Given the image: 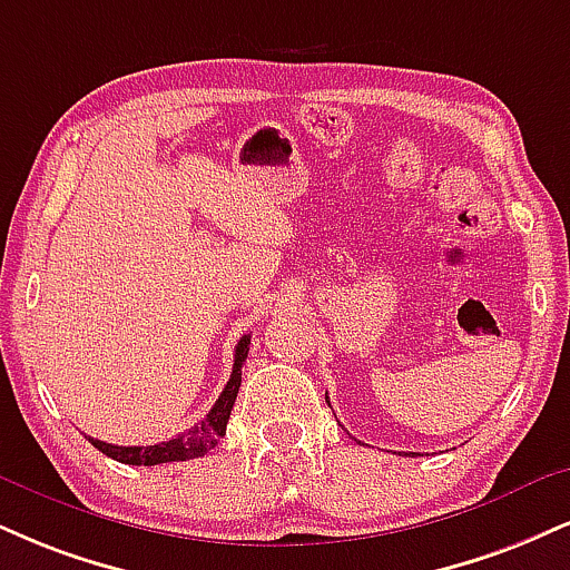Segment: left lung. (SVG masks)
I'll return each mask as SVG.
<instances>
[{"label": "left lung", "instance_id": "obj_1", "mask_svg": "<svg viewBox=\"0 0 570 570\" xmlns=\"http://www.w3.org/2000/svg\"><path fill=\"white\" fill-rule=\"evenodd\" d=\"M326 403H328V395H326Z\"/></svg>", "mask_w": 570, "mask_h": 570}]
</instances>
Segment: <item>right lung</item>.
Segmentation results:
<instances>
[{
    "mask_svg": "<svg viewBox=\"0 0 570 570\" xmlns=\"http://www.w3.org/2000/svg\"><path fill=\"white\" fill-rule=\"evenodd\" d=\"M249 334H244L236 345V355H233V372L228 385H225L223 393L215 401V406L196 428L185 430L183 435L169 438V441H161L156 445H114L106 441H98V438H87L95 449L102 451L106 456L116 459L121 464H137V468H154V464L164 462H185V459L204 456L217 445L219 438L225 435V428H228V416L233 411V403H236L238 387H242V366L249 355Z\"/></svg>",
    "mask_w": 570,
    "mask_h": 570,
    "instance_id": "right-lung-1",
    "label": "right lung"
}]
</instances>
